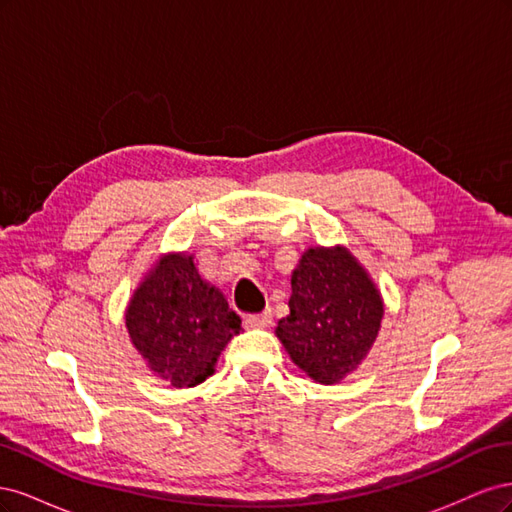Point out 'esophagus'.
<instances>
[{"mask_svg":"<svg viewBox=\"0 0 512 512\" xmlns=\"http://www.w3.org/2000/svg\"><path fill=\"white\" fill-rule=\"evenodd\" d=\"M245 322L254 329H265L271 324V312H269V309H265V312H260V314H247Z\"/></svg>","mask_w":512,"mask_h":512,"instance_id":"1","label":"esophagus"}]
</instances>
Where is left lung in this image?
Masks as SVG:
<instances>
[{"mask_svg":"<svg viewBox=\"0 0 512 512\" xmlns=\"http://www.w3.org/2000/svg\"><path fill=\"white\" fill-rule=\"evenodd\" d=\"M290 316L277 322L290 359L320 384L356 369L382 322V299L356 258L344 250H307L292 273Z\"/></svg>","mask_w":512,"mask_h":512,"instance_id":"8db88e82","label":"left lung"}]
</instances>
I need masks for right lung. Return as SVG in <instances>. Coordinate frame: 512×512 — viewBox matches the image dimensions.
<instances>
[{"mask_svg":"<svg viewBox=\"0 0 512 512\" xmlns=\"http://www.w3.org/2000/svg\"><path fill=\"white\" fill-rule=\"evenodd\" d=\"M126 327L151 371L185 389L213 374L220 352L241 331V318L198 275L192 256L173 254L134 292Z\"/></svg>","mask_w":512,"mask_h":512,"instance_id":"add662e5","label":"right lung"}]
</instances>
